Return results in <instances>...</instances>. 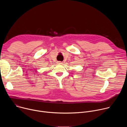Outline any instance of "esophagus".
<instances>
[{
	"mask_svg": "<svg viewBox=\"0 0 127 127\" xmlns=\"http://www.w3.org/2000/svg\"><path fill=\"white\" fill-rule=\"evenodd\" d=\"M57 64H62L63 63L61 61H58L57 62Z\"/></svg>",
	"mask_w": 127,
	"mask_h": 127,
	"instance_id": "1",
	"label": "esophagus"
}]
</instances>
